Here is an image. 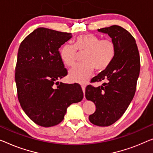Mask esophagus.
Masks as SVG:
<instances>
[{"instance_id": "esophagus-1", "label": "esophagus", "mask_w": 153, "mask_h": 153, "mask_svg": "<svg viewBox=\"0 0 153 153\" xmlns=\"http://www.w3.org/2000/svg\"><path fill=\"white\" fill-rule=\"evenodd\" d=\"M85 88H86V86L84 85V84H82V91L84 93V97L85 98Z\"/></svg>"}]
</instances>
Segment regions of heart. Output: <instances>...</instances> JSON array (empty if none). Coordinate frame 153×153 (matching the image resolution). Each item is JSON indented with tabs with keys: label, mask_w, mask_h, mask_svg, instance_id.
<instances>
[{
	"label": "heart",
	"mask_w": 153,
	"mask_h": 153,
	"mask_svg": "<svg viewBox=\"0 0 153 153\" xmlns=\"http://www.w3.org/2000/svg\"><path fill=\"white\" fill-rule=\"evenodd\" d=\"M84 53V62L74 66L69 71V78L72 81L84 83L89 78L94 69L98 71L107 69L115 58L116 46L111 39L101 40L99 36L92 33L79 36L75 44H66L61 48L60 56L62 62L71 67L77 59V52Z\"/></svg>",
	"instance_id": "1"
}]
</instances>
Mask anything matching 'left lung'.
<instances>
[{
  "label": "left lung",
  "mask_w": 153,
  "mask_h": 153,
  "mask_svg": "<svg viewBox=\"0 0 153 153\" xmlns=\"http://www.w3.org/2000/svg\"><path fill=\"white\" fill-rule=\"evenodd\" d=\"M115 42L116 53L110 66L92 79L105 80L102 86L86 88V100L94 102L95 113L88 117L93 124L108 126L123 115L135 95L140 71V58L135 38L123 27L113 25L97 29Z\"/></svg>",
  "instance_id": "1"
}]
</instances>
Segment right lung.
<instances>
[{
    "label": "right lung",
    "instance_id": "obj_1",
    "mask_svg": "<svg viewBox=\"0 0 153 153\" xmlns=\"http://www.w3.org/2000/svg\"><path fill=\"white\" fill-rule=\"evenodd\" d=\"M71 37V33L40 27L29 34L18 49L15 73L18 101L39 126L60 124L68 107L83 99L78 84L57 82L67 75L59 49Z\"/></svg>",
    "mask_w": 153,
    "mask_h": 153
}]
</instances>
